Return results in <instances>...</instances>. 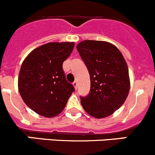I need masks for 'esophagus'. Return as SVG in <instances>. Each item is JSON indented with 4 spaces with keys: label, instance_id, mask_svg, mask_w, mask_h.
Returning a JSON list of instances; mask_svg holds the SVG:
<instances>
[{
    "label": "esophagus",
    "instance_id": "esophagus-1",
    "mask_svg": "<svg viewBox=\"0 0 155 155\" xmlns=\"http://www.w3.org/2000/svg\"><path fill=\"white\" fill-rule=\"evenodd\" d=\"M73 86L74 87L75 90H77V89H78V82H77V81H74V82L73 83Z\"/></svg>",
    "mask_w": 155,
    "mask_h": 155
}]
</instances>
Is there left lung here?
<instances>
[{"instance_id":"1","label":"left lung","mask_w":155,"mask_h":155,"mask_svg":"<svg viewBox=\"0 0 155 155\" xmlns=\"http://www.w3.org/2000/svg\"><path fill=\"white\" fill-rule=\"evenodd\" d=\"M76 47L90 78V93L81 97V105L92 117H108L124 103L129 94L126 60L117 47L107 41L87 40Z\"/></svg>"}]
</instances>
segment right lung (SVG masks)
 <instances>
[{
	"instance_id": "add662e5",
	"label": "right lung",
	"mask_w": 155,
	"mask_h": 155,
	"mask_svg": "<svg viewBox=\"0 0 155 155\" xmlns=\"http://www.w3.org/2000/svg\"><path fill=\"white\" fill-rule=\"evenodd\" d=\"M74 42H50L32 50L22 62L18 88L24 102L35 112L53 117L65 108L74 91L62 69Z\"/></svg>"
}]
</instances>
